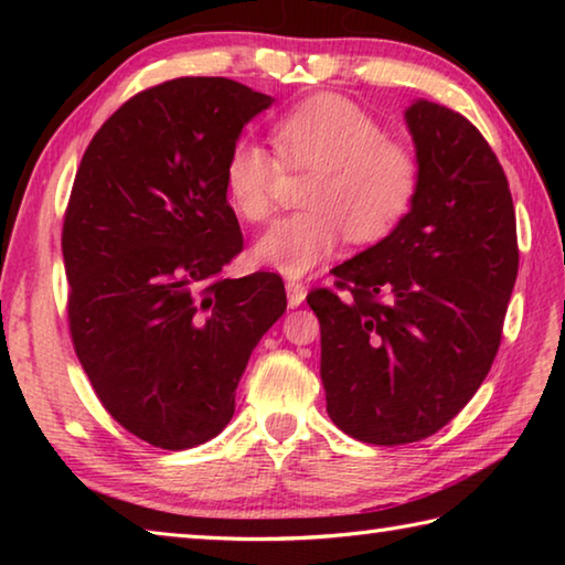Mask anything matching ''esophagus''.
<instances>
[{"label": "esophagus", "mask_w": 565, "mask_h": 565, "mask_svg": "<svg viewBox=\"0 0 565 565\" xmlns=\"http://www.w3.org/2000/svg\"><path fill=\"white\" fill-rule=\"evenodd\" d=\"M286 299H289V306H301L306 299V286L301 281H286Z\"/></svg>", "instance_id": "34e87169"}]
</instances>
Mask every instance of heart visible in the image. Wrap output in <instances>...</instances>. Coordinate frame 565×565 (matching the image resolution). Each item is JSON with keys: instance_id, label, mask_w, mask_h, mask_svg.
<instances>
[{"instance_id": "heart-1", "label": "heart", "mask_w": 565, "mask_h": 565, "mask_svg": "<svg viewBox=\"0 0 565 565\" xmlns=\"http://www.w3.org/2000/svg\"><path fill=\"white\" fill-rule=\"evenodd\" d=\"M274 151L259 139H238L226 159V189L238 214L262 224L276 212L285 164L313 171L306 212L281 218L256 244V259L286 276H303L331 259L343 238H384L414 206L420 167L414 151L384 139V129L356 104L323 94L299 104L271 129Z\"/></svg>"}]
</instances>
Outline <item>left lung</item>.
I'll list each match as a JSON object with an SVG mask.
<instances>
[{
  "mask_svg": "<svg viewBox=\"0 0 565 565\" xmlns=\"http://www.w3.org/2000/svg\"><path fill=\"white\" fill-rule=\"evenodd\" d=\"M420 184L394 232L306 301L321 323L327 411L363 444L444 428L489 376L519 274L515 212L499 159L471 121L416 99L404 114Z\"/></svg>",
  "mask_w": 565,
  "mask_h": 565,
  "instance_id": "1",
  "label": "left lung"
}]
</instances>
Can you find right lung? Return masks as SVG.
Segmentation results:
<instances>
[{
	"mask_svg": "<svg viewBox=\"0 0 565 565\" xmlns=\"http://www.w3.org/2000/svg\"><path fill=\"white\" fill-rule=\"evenodd\" d=\"M271 102L224 76L164 82L102 124L76 171L62 232L74 351L111 418L167 451L222 434L286 311L279 274L222 276L244 246L226 159Z\"/></svg>",
	"mask_w": 565,
	"mask_h": 565,
	"instance_id": "add662e5",
	"label": "right lung"
}]
</instances>
